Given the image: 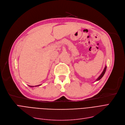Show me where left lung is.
<instances>
[{
	"label": "left lung",
	"instance_id": "left-lung-1",
	"mask_svg": "<svg viewBox=\"0 0 125 125\" xmlns=\"http://www.w3.org/2000/svg\"><path fill=\"white\" fill-rule=\"evenodd\" d=\"M106 68H107V67H106V66H105V68H104V70H103V71L102 72V73H101V75L99 76V77H98V78L97 79L96 81H98V80H100L101 79V78H102L103 76H104V74H105V72H106Z\"/></svg>",
	"mask_w": 125,
	"mask_h": 125
}]
</instances>
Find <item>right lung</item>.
Segmentation results:
<instances>
[{
  "mask_svg": "<svg viewBox=\"0 0 125 125\" xmlns=\"http://www.w3.org/2000/svg\"><path fill=\"white\" fill-rule=\"evenodd\" d=\"M41 84H40V85H36V86H40ZM29 86H30V87H34V86H29Z\"/></svg>",
  "mask_w": 125,
  "mask_h": 125,
  "instance_id": "obj_1",
  "label": "right lung"
}]
</instances>
